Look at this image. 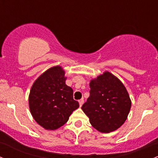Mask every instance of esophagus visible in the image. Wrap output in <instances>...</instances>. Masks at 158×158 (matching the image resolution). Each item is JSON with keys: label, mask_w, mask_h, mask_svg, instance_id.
Instances as JSON below:
<instances>
[{"label": "esophagus", "mask_w": 158, "mask_h": 158, "mask_svg": "<svg viewBox=\"0 0 158 158\" xmlns=\"http://www.w3.org/2000/svg\"><path fill=\"white\" fill-rule=\"evenodd\" d=\"M79 106H82V104H83L84 103V99L83 98H81L80 100H79Z\"/></svg>", "instance_id": "obj_1"}]
</instances>
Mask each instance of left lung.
<instances>
[{"mask_svg": "<svg viewBox=\"0 0 158 158\" xmlns=\"http://www.w3.org/2000/svg\"><path fill=\"white\" fill-rule=\"evenodd\" d=\"M89 97L82 106L91 125L103 133L120 128L128 115L131 102L126 89L117 77L109 72L89 84Z\"/></svg>", "mask_w": 158, "mask_h": 158, "instance_id": "left-lung-1", "label": "left lung"}]
</instances>
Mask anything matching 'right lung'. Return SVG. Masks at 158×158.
I'll list each match as a JSON object with an SVG mask.
<instances>
[{
    "label": "right lung",
    "mask_w": 158,
    "mask_h": 158,
    "mask_svg": "<svg viewBox=\"0 0 158 158\" xmlns=\"http://www.w3.org/2000/svg\"><path fill=\"white\" fill-rule=\"evenodd\" d=\"M61 66H54L43 73L33 83L29 95L30 112L34 120L47 130H55L69 120L79 107L73 99V90L66 85Z\"/></svg>",
    "instance_id": "add662e5"
}]
</instances>
